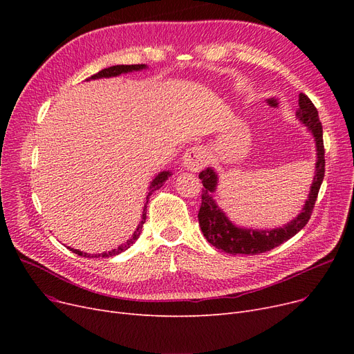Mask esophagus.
I'll return each instance as SVG.
<instances>
[{"mask_svg":"<svg viewBox=\"0 0 354 354\" xmlns=\"http://www.w3.org/2000/svg\"><path fill=\"white\" fill-rule=\"evenodd\" d=\"M208 163V158L202 147L195 146L188 149L183 155V167L189 172H199Z\"/></svg>","mask_w":354,"mask_h":354,"instance_id":"34e87169","label":"esophagus"}]
</instances>
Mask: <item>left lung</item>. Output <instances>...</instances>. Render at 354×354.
Returning a JSON list of instances; mask_svg holds the SVG:
<instances>
[{"instance_id": "left-lung-1", "label": "left lung", "mask_w": 354, "mask_h": 354, "mask_svg": "<svg viewBox=\"0 0 354 354\" xmlns=\"http://www.w3.org/2000/svg\"><path fill=\"white\" fill-rule=\"evenodd\" d=\"M297 118L308 127L310 133L314 136L315 151H317V160H315V172L313 183L310 187L308 198L304 203L303 211L297 215L288 224L280 228L272 230H252V228H241L228 219L225 212L222 211L212 194L216 191L218 175L212 167H207L205 171L199 174L202 180V202L198 214L199 227L207 238L209 244L215 248L225 251L228 254H248L255 255L266 251H270L278 245H281L286 241L292 238L297 232H300L308 222L314 203L317 201V195L324 179V145H323V126L319 119V111L314 107L311 100L300 93L299 96V110Z\"/></svg>"}]
</instances>
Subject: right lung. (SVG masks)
<instances>
[{
  "mask_svg": "<svg viewBox=\"0 0 354 354\" xmlns=\"http://www.w3.org/2000/svg\"><path fill=\"white\" fill-rule=\"evenodd\" d=\"M143 68H146V66L145 64H130V66H124V64H120V66H111V67H107V68H103L102 71H99V73H96V74H93L91 77H88V79H86V80H96V79H102V77H116V76H119V74H122V73H130V71H138V70H143ZM172 174L169 172V171H163V172H159L158 175H156V178L151 182V187H149V194H147V196H146V203H145V208H143V214H142V221H140V224L138 225V228H136V231L133 232V235H132V238H130L129 241H126L124 244H122V245H119L116 250H111V251H107V252H102V254H86V252H82V251H79V250H74V248H68L70 251H73L74 254H77V255H82V257H87V258H99V257H103V258H106V257H113V255H118V254H120V252H123V251H126L130 245H132L135 241L139 238V235H140V232H142V227H143V224H145V221H146V205H147V202H149V196L152 195V192H155L156 189H160V187L162 185L165 183V180L169 178Z\"/></svg>",
  "mask_w": 354,
  "mask_h": 354,
  "instance_id": "add662e5",
  "label": "right lung"
}]
</instances>
